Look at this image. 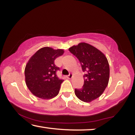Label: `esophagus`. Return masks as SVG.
I'll return each mask as SVG.
<instances>
[{"instance_id":"esophagus-1","label":"esophagus","mask_w":135,"mask_h":135,"mask_svg":"<svg viewBox=\"0 0 135 135\" xmlns=\"http://www.w3.org/2000/svg\"><path fill=\"white\" fill-rule=\"evenodd\" d=\"M72 77H73V74H69V75L66 76V77H67L68 79H72Z\"/></svg>"}]
</instances>
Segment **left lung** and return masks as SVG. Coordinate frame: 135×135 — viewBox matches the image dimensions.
Segmentation results:
<instances>
[{
  "label": "left lung",
  "instance_id": "8db88e82",
  "mask_svg": "<svg viewBox=\"0 0 135 135\" xmlns=\"http://www.w3.org/2000/svg\"><path fill=\"white\" fill-rule=\"evenodd\" d=\"M69 50L80 62L84 75V85L81 89H75L78 98L85 102H91L102 94L108 84L110 67L108 60L100 50L91 45L80 42Z\"/></svg>",
  "mask_w": 135,
  "mask_h": 135
}]
</instances>
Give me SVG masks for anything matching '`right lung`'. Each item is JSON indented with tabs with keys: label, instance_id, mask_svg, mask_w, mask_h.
Instances as JSON below:
<instances>
[{
	"label": "right lung",
	"instance_id": "right-lung-1",
	"mask_svg": "<svg viewBox=\"0 0 135 135\" xmlns=\"http://www.w3.org/2000/svg\"><path fill=\"white\" fill-rule=\"evenodd\" d=\"M64 54L63 49L44 47L39 49L28 60L25 68L27 86L33 94L42 99H50L59 93L63 80L56 76L59 70L55 60Z\"/></svg>",
	"mask_w": 135,
	"mask_h": 135
}]
</instances>
